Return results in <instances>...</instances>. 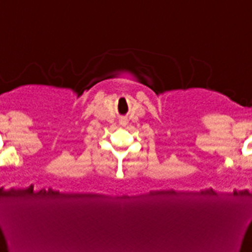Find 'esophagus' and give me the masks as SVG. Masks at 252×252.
Segmentation results:
<instances>
[{
	"label": "esophagus",
	"instance_id": "esophagus-1",
	"mask_svg": "<svg viewBox=\"0 0 252 252\" xmlns=\"http://www.w3.org/2000/svg\"><path fill=\"white\" fill-rule=\"evenodd\" d=\"M119 124H121V126H126V124H128V121H126V118H122V119H121V121H119Z\"/></svg>",
	"mask_w": 252,
	"mask_h": 252
}]
</instances>
